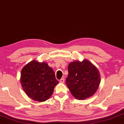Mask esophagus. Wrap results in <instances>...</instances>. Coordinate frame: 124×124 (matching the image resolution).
<instances>
[{
    "instance_id": "esophagus-1",
    "label": "esophagus",
    "mask_w": 124,
    "mask_h": 124,
    "mask_svg": "<svg viewBox=\"0 0 124 124\" xmlns=\"http://www.w3.org/2000/svg\"><path fill=\"white\" fill-rule=\"evenodd\" d=\"M60 82L61 83H64V78L61 79Z\"/></svg>"
}]
</instances>
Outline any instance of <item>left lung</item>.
I'll use <instances>...</instances> for the list:
<instances>
[{"instance_id": "left-lung-1", "label": "left lung", "mask_w": 124, "mask_h": 124, "mask_svg": "<svg viewBox=\"0 0 124 124\" xmlns=\"http://www.w3.org/2000/svg\"><path fill=\"white\" fill-rule=\"evenodd\" d=\"M68 70L66 83L74 97L84 100L97 91L100 83V75L97 69L89 61L70 63Z\"/></svg>"}]
</instances>
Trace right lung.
I'll return each mask as SVG.
<instances>
[{
  "label": "right lung",
  "mask_w": 124,
  "mask_h": 124,
  "mask_svg": "<svg viewBox=\"0 0 124 124\" xmlns=\"http://www.w3.org/2000/svg\"><path fill=\"white\" fill-rule=\"evenodd\" d=\"M20 81L28 97L39 102L49 99L58 83L52 68L45 62L35 60L28 63L22 69Z\"/></svg>",
  "instance_id": "right-lung-1"
}]
</instances>
